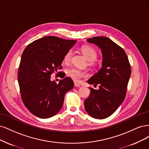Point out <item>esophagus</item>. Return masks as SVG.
<instances>
[{
	"label": "esophagus",
	"mask_w": 149,
	"mask_h": 149,
	"mask_svg": "<svg viewBox=\"0 0 149 149\" xmlns=\"http://www.w3.org/2000/svg\"><path fill=\"white\" fill-rule=\"evenodd\" d=\"M74 85L75 87H80V84L79 83H77V82H74Z\"/></svg>",
	"instance_id": "obj_1"
}]
</instances>
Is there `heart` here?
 I'll return each mask as SVG.
<instances>
[{"instance_id": "1", "label": "heart", "mask_w": 149, "mask_h": 149, "mask_svg": "<svg viewBox=\"0 0 149 149\" xmlns=\"http://www.w3.org/2000/svg\"><path fill=\"white\" fill-rule=\"evenodd\" d=\"M81 50L88 61H93L97 59L98 54L97 51L93 47L89 46H85L81 47ZM72 51L71 49L68 50L64 56V61L65 62H69L72 58ZM67 75L74 81H79L81 79L87 77L88 76V73L87 72L81 70L79 69L71 68L67 70Z\"/></svg>"}]
</instances>
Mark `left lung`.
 Returning a JSON list of instances; mask_svg holds the SVG:
<instances>
[{
  "mask_svg": "<svg viewBox=\"0 0 149 149\" xmlns=\"http://www.w3.org/2000/svg\"><path fill=\"white\" fill-rule=\"evenodd\" d=\"M87 41L100 47L103 58L102 68L87 81L98 85L99 89L89 87L90 93L84 106L90 116L104 119L115 112L126 97L131 65L124 50L108 38L93 37Z\"/></svg>",
  "mask_w": 149,
  "mask_h": 149,
  "instance_id": "left-lung-1",
  "label": "left lung"
}]
</instances>
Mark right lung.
Returning a JSON list of instances; mask_svg holds the SVG:
<instances>
[{
    "mask_svg": "<svg viewBox=\"0 0 149 149\" xmlns=\"http://www.w3.org/2000/svg\"><path fill=\"white\" fill-rule=\"evenodd\" d=\"M75 42L48 36L33 41L23 51L18 84L24 104L36 116L45 119L54 116L62 107L66 92L73 88L70 78L65 77L57 84L51 81V75L62 69L65 54Z\"/></svg>",
    "mask_w": 149,
    "mask_h": 149,
    "instance_id": "right-lung-1",
    "label": "right lung"
}]
</instances>
